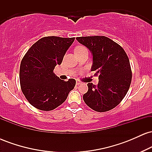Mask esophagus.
<instances>
[{"label": "esophagus", "instance_id": "obj_1", "mask_svg": "<svg viewBox=\"0 0 152 152\" xmlns=\"http://www.w3.org/2000/svg\"><path fill=\"white\" fill-rule=\"evenodd\" d=\"M81 81H76V85H78H78H80V84H81Z\"/></svg>", "mask_w": 152, "mask_h": 152}]
</instances>
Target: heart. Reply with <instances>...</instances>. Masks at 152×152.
Returning <instances> with one entry per match:
<instances>
[{"instance_id":"b5f03b06","label":"heart","mask_w":152,"mask_h":152,"mask_svg":"<svg viewBox=\"0 0 152 152\" xmlns=\"http://www.w3.org/2000/svg\"><path fill=\"white\" fill-rule=\"evenodd\" d=\"M78 47H81V46H78ZM76 48H77V47H76Z\"/></svg>"}]
</instances>
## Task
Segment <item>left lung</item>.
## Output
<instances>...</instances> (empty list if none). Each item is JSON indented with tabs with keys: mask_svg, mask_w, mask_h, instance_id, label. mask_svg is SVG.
<instances>
[{
	"mask_svg": "<svg viewBox=\"0 0 152 152\" xmlns=\"http://www.w3.org/2000/svg\"><path fill=\"white\" fill-rule=\"evenodd\" d=\"M93 56L91 71L99 74V83H88L83 99L86 105L99 112L114 109L124 98L132 81V70L126 52L106 36L77 37Z\"/></svg>",
	"mask_w": 152,
	"mask_h": 152,
	"instance_id": "obj_1",
	"label": "left lung"
}]
</instances>
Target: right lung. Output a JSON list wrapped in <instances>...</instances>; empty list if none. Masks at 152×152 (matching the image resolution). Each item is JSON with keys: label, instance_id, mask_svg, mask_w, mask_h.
Segmentation results:
<instances>
[{"label": "right lung", "instance_id": "1", "mask_svg": "<svg viewBox=\"0 0 152 152\" xmlns=\"http://www.w3.org/2000/svg\"><path fill=\"white\" fill-rule=\"evenodd\" d=\"M75 38L48 36L39 39L29 48L20 66L23 94L36 109L51 111L66 101L76 85V80L60 79L53 73L61 64Z\"/></svg>", "mask_w": 152, "mask_h": 152}]
</instances>
